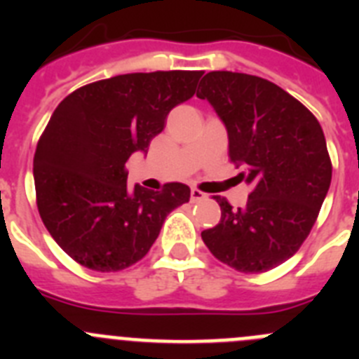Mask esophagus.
I'll list each match as a JSON object with an SVG mask.
<instances>
[{"label": "esophagus", "instance_id": "esophagus-1", "mask_svg": "<svg viewBox=\"0 0 359 359\" xmlns=\"http://www.w3.org/2000/svg\"><path fill=\"white\" fill-rule=\"evenodd\" d=\"M203 199H207V194H203L201 190L198 189L190 190V201L198 203V201H203Z\"/></svg>", "mask_w": 359, "mask_h": 359}]
</instances>
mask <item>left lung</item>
<instances>
[{
	"label": "left lung",
	"instance_id": "1",
	"mask_svg": "<svg viewBox=\"0 0 359 359\" xmlns=\"http://www.w3.org/2000/svg\"><path fill=\"white\" fill-rule=\"evenodd\" d=\"M228 133V156L252 185L248 203L231 208L221 196V221L201 231L221 262L244 273L282 264L302 246L331 185L332 165L315 115L266 79L210 72L201 81Z\"/></svg>",
	"mask_w": 359,
	"mask_h": 359
}]
</instances>
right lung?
Instances as JSON below:
<instances>
[{"mask_svg": "<svg viewBox=\"0 0 359 359\" xmlns=\"http://www.w3.org/2000/svg\"><path fill=\"white\" fill-rule=\"evenodd\" d=\"M201 75H116L82 86L55 107L37 144L34 182L44 226L73 261L95 271L129 268L151 250L167 214L189 201L183 183L129 189L126 163L133 152H147Z\"/></svg>", "mask_w": 359, "mask_h": 359, "instance_id": "obj_1", "label": "right lung"}]
</instances>
